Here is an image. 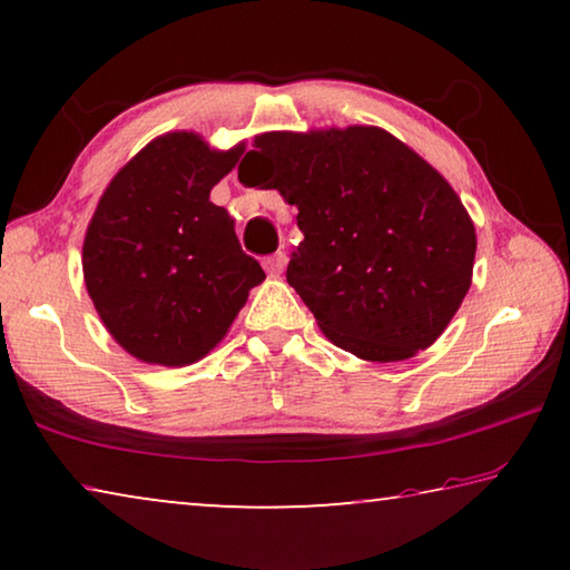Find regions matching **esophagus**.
<instances>
[{
	"label": "esophagus",
	"mask_w": 570,
	"mask_h": 570,
	"mask_svg": "<svg viewBox=\"0 0 570 570\" xmlns=\"http://www.w3.org/2000/svg\"><path fill=\"white\" fill-rule=\"evenodd\" d=\"M286 264H288V256L284 254V250H278V254L264 258V268H266L268 276H278V274H282L284 268H286Z\"/></svg>",
	"instance_id": "esophagus-1"
}]
</instances>
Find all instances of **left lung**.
Segmentation results:
<instances>
[{
    "label": "left lung",
    "mask_w": 570,
    "mask_h": 570,
    "mask_svg": "<svg viewBox=\"0 0 570 570\" xmlns=\"http://www.w3.org/2000/svg\"><path fill=\"white\" fill-rule=\"evenodd\" d=\"M238 180L298 208L304 240L286 282L340 350L400 362L445 332L470 288L475 226L450 183L387 130L258 135Z\"/></svg>",
    "instance_id": "1"
}]
</instances>
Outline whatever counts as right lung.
Segmentation results:
<instances>
[{"label": "right lung", "instance_id": "right-lung-1", "mask_svg": "<svg viewBox=\"0 0 570 570\" xmlns=\"http://www.w3.org/2000/svg\"><path fill=\"white\" fill-rule=\"evenodd\" d=\"M240 148L210 150L170 132L142 148L102 193L82 246L88 294L122 350L183 366L224 340L266 274L244 254L210 188Z\"/></svg>", "mask_w": 570, "mask_h": 570}]
</instances>
